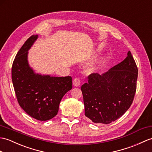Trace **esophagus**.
I'll use <instances>...</instances> for the list:
<instances>
[{"label":"esophagus","instance_id":"obj_1","mask_svg":"<svg viewBox=\"0 0 152 152\" xmlns=\"http://www.w3.org/2000/svg\"><path fill=\"white\" fill-rule=\"evenodd\" d=\"M81 84V80L79 77H76L73 80V85L75 87H79Z\"/></svg>","mask_w":152,"mask_h":152}]
</instances>
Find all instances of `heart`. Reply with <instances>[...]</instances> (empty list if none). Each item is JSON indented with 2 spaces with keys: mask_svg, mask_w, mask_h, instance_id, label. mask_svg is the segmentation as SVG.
Listing matches in <instances>:
<instances>
[{
  "mask_svg": "<svg viewBox=\"0 0 152 152\" xmlns=\"http://www.w3.org/2000/svg\"><path fill=\"white\" fill-rule=\"evenodd\" d=\"M95 69V68L94 67H91V68H89V69L87 70V72H92V71H93V70Z\"/></svg>",
  "mask_w": 152,
  "mask_h": 152,
  "instance_id": "b5f03b06",
  "label": "heart"
}]
</instances>
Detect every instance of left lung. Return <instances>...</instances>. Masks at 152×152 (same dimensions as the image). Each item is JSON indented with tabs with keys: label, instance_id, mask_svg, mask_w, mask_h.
I'll list each match as a JSON object with an SVG mask.
<instances>
[{
	"label": "left lung",
	"instance_id": "8db88e82",
	"mask_svg": "<svg viewBox=\"0 0 152 152\" xmlns=\"http://www.w3.org/2000/svg\"><path fill=\"white\" fill-rule=\"evenodd\" d=\"M138 69L132 53L102 74L92 73L81 87L85 115L94 123L108 124L124 115L132 104Z\"/></svg>",
	"mask_w": 152,
	"mask_h": 152
}]
</instances>
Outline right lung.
I'll list each match as a JSON object with an SVG mask.
<instances>
[{
    "label": "right lung",
    "mask_w": 152,
    "mask_h": 152,
    "mask_svg": "<svg viewBox=\"0 0 152 152\" xmlns=\"http://www.w3.org/2000/svg\"><path fill=\"white\" fill-rule=\"evenodd\" d=\"M38 37L33 35L17 52L12 79L17 101L28 115L45 121L58 114L62 98L72 88L71 76L52 77L34 72L28 62V50Z\"/></svg>",
    "instance_id": "1"
}]
</instances>
